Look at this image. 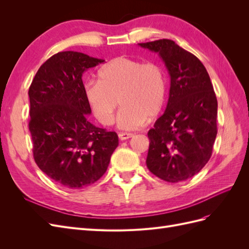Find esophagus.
<instances>
[{"label": "esophagus", "mask_w": 249, "mask_h": 249, "mask_svg": "<svg viewBox=\"0 0 249 249\" xmlns=\"http://www.w3.org/2000/svg\"><path fill=\"white\" fill-rule=\"evenodd\" d=\"M118 137H119L120 140H126V139L133 137V134L132 133H124V132H123V133H119L118 134Z\"/></svg>", "instance_id": "1"}]
</instances>
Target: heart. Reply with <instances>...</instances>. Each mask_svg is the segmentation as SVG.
Returning a JSON list of instances; mask_svg holds the SVG:
<instances>
[{"instance_id":"heart-1","label":"heart","mask_w":249,"mask_h":249,"mask_svg":"<svg viewBox=\"0 0 249 249\" xmlns=\"http://www.w3.org/2000/svg\"><path fill=\"white\" fill-rule=\"evenodd\" d=\"M99 76L100 81L86 83L85 97L102 124H113L119 103L117 124L124 130L137 129L162 111L167 80L159 63L120 56L103 66Z\"/></svg>"}]
</instances>
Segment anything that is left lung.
Wrapping results in <instances>:
<instances>
[{"mask_svg": "<svg viewBox=\"0 0 249 249\" xmlns=\"http://www.w3.org/2000/svg\"><path fill=\"white\" fill-rule=\"evenodd\" d=\"M158 53L170 76L164 114L147 133L146 166L156 177L178 183L198 173L212 156L217 135V99L200 60L170 39L139 43Z\"/></svg>", "mask_w": 249, "mask_h": 249, "instance_id": "1", "label": "left lung"}]
</instances>
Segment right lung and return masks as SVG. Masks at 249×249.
Wrapping results in <instances>:
<instances>
[{"label": "right lung", "instance_id": "obj_1", "mask_svg": "<svg viewBox=\"0 0 249 249\" xmlns=\"http://www.w3.org/2000/svg\"><path fill=\"white\" fill-rule=\"evenodd\" d=\"M104 61L79 52H59L39 67L29 88L35 163L70 189L99 180L118 145L115 132L97 127L87 118L91 109L83 72Z\"/></svg>", "mask_w": 249, "mask_h": 249}]
</instances>
